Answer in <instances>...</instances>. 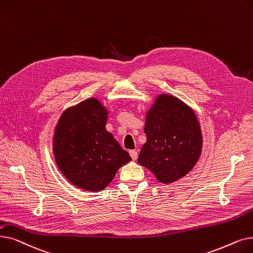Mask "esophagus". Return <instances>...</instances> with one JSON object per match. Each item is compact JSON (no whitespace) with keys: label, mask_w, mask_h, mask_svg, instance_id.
Segmentation results:
<instances>
[{"label":"esophagus","mask_w":253,"mask_h":253,"mask_svg":"<svg viewBox=\"0 0 253 253\" xmlns=\"http://www.w3.org/2000/svg\"><path fill=\"white\" fill-rule=\"evenodd\" d=\"M129 154H130L131 158H132V160H136V159H137L138 154H137V152H136L135 150H131V151L129 152Z\"/></svg>","instance_id":"obj_1"}]
</instances>
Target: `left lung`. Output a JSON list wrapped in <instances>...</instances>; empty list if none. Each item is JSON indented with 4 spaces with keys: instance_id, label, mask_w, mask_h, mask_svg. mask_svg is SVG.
Instances as JSON below:
<instances>
[{
    "instance_id": "1",
    "label": "left lung",
    "mask_w": 253,
    "mask_h": 253,
    "mask_svg": "<svg viewBox=\"0 0 253 253\" xmlns=\"http://www.w3.org/2000/svg\"><path fill=\"white\" fill-rule=\"evenodd\" d=\"M146 144L138 163L164 184L187 174L199 161L203 135L194 112L177 97L161 94L146 117Z\"/></svg>"
}]
</instances>
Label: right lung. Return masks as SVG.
Masks as SVG:
<instances>
[{
	"mask_svg": "<svg viewBox=\"0 0 253 253\" xmlns=\"http://www.w3.org/2000/svg\"><path fill=\"white\" fill-rule=\"evenodd\" d=\"M108 113L96 98H89L62 114L53 134V155L70 183L86 191H100L117 170L131 160L106 131Z\"/></svg>",
	"mask_w": 253,
	"mask_h": 253,
	"instance_id": "add662e5",
	"label": "right lung"
}]
</instances>
